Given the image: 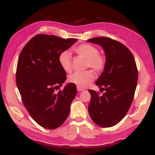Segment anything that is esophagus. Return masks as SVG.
<instances>
[{
	"instance_id": "obj_1",
	"label": "esophagus",
	"mask_w": 155,
	"mask_h": 155,
	"mask_svg": "<svg viewBox=\"0 0 155 155\" xmlns=\"http://www.w3.org/2000/svg\"><path fill=\"white\" fill-rule=\"evenodd\" d=\"M77 91H78V92H81V91H83V88H79V87H77Z\"/></svg>"
}]
</instances>
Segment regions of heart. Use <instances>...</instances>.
Instances as JSON below:
<instances>
[{
  "label": "heart",
  "mask_w": 155,
  "mask_h": 155,
  "mask_svg": "<svg viewBox=\"0 0 155 155\" xmlns=\"http://www.w3.org/2000/svg\"><path fill=\"white\" fill-rule=\"evenodd\" d=\"M74 51L87 60V67L100 72L106 67V60L99 55V51L94 46L84 43L74 48ZM58 62L61 68L67 72L71 71V57L68 51H63L58 56ZM94 76L91 71L77 72L69 76L68 81L77 87L85 88L94 80Z\"/></svg>",
  "instance_id": "b5f03b06"
}]
</instances>
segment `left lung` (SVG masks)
Segmentation results:
<instances>
[{
  "instance_id": "1",
  "label": "left lung",
  "mask_w": 155,
  "mask_h": 155,
  "mask_svg": "<svg viewBox=\"0 0 155 155\" xmlns=\"http://www.w3.org/2000/svg\"><path fill=\"white\" fill-rule=\"evenodd\" d=\"M88 42L101 45L106 57V67L96 82L100 91L105 92L100 96L88 91V113L95 124L110 127L123 119L132 104L138 81L136 62L129 49L113 39L95 37Z\"/></svg>"
}]
</instances>
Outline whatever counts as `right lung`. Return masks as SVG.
<instances>
[{
  "mask_svg": "<svg viewBox=\"0 0 155 155\" xmlns=\"http://www.w3.org/2000/svg\"><path fill=\"white\" fill-rule=\"evenodd\" d=\"M77 41L37 35L19 55L16 83L22 103L32 118L45 128L54 129L64 123L77 94V87L72 83L55 93L67 79L58 56Z\"/></svg>",
  "mask_w": 155,
  "mask_h": 155,
  "instance_id": "1",
  "label": "right lung"
}]
</instances>
